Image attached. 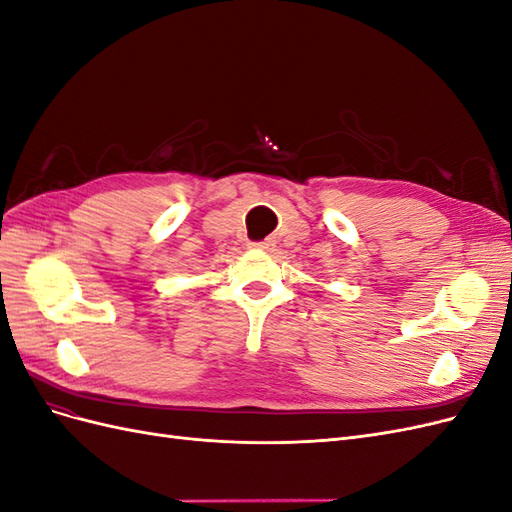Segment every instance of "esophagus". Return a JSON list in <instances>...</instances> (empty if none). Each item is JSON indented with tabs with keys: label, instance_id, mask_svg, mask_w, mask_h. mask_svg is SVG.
<instances>
[{
	"label": "esophagus",
	"instance_id": "34e87169",
	"mask_svg": "<svg viewBox=\"0 0 512 512\" xmlns=\"http://www.w3.org/2000/svg\"><path fill=\"white\" fill-rule=\"evenodd\" d=\"M252 247H258V250H265V252H273L275 241L271 237H267V239H262V241H254Z\"/></svg>",
	"mask_w": 512,
	"mask_h": 512
}]
</instances>
